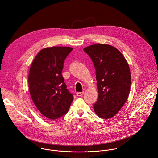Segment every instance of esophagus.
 <instances>
[{"label": "esophagus", "instance_id": "obj_1", "mask_svg": "<svg viewBox=\"0 0 158 158\" xmlns=\"http://www.w3.org/2000/svg\"><path fill=\"white\" fill-rule=\"evenodd\" d=\"M83 94H84V92H83V91H82V92H77V93H76L77 97H81V96Z\"/></svg>", "mask_w": 158, "mask_h": 158}]
</instances>
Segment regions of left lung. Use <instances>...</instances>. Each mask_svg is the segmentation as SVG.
<instances>
[{"label":"left lung","instance_id":"obj_1","mask_svg":"<svg viewBox=\"0 0 158 158\" xmlns=\"http://www.w3.org/2000/svg\"><path fill=\"white\" fill-rule=\"evenodd\" d=\"M89 56L96 71L98 98L94 110L102 119L116 114L128 97L131 73L128 63L115 48L95 44L84 49Z\"/></svg>","mask_w":158,"mask_h":158}]
</instances>
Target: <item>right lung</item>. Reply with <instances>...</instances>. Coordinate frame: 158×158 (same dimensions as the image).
Instances as JSON below:
<instances>
[{
	"label": "right lung",
	"mask_w": 158,
	"mask_h": 158,
	"mask_svg": "<svg viewBox=\"0 0 158 158\" xmlns=\"http://www.w3.org/2000/svg\"><path fill=\"white\" fill-rule=\"evenodd\" d=\"M70 47L46 48L39 52L28 74L30 93L39 112L55 120L66 114L73 99L61 72L72 51Z\"/></svg>",
	"instance_id": "right-lung-1"
}]
</instances>
